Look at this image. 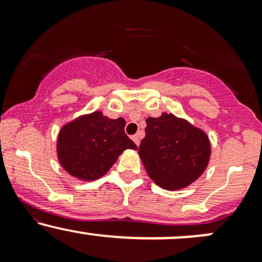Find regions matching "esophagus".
Returning a JSON list of instances; mask_svg holds the SVG:
<instances>
[{
	"label": "esophagus",
	"instance_id": "34e87169",
	"mask_svg": "<svg viewBox=\"0 0 262 262\" xmlns=\"http://www.w3.org/2000/svg\"><path fill=\"white\" fill-rule=\"evenodd\" d=\"M132 139H133L134 143L137 144L138 146H139V144H140V134H139V133L135 134V135H133V137H132Z\"/></svg>",
	"mask_w": 262,
	"mask_h": 262
}]
</instances>
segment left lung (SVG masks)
I'll return each mask as SVG.
<instances>
[{"label":"left lung","mask_w":262,"mask_h":262,"mask_svg":"<svg viewBox=\"0 0 262 262\" xmlns=\"http://www.w3.org/2000/svg\"><path fill=\"white\" fill-rule=\"evenodd\" d=\"M138 154L156 185L175 191L187 187L204 172L210 141L202 129L186 119L162 113L146 119L145 138Z\"/></svg>","instance_id":"8db88e82"}]
</instances>
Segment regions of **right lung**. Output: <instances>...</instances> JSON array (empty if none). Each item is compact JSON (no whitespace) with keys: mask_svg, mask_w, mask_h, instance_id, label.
<instances>
[{"mask_svg":"<svg viewBox=\"0 0 262 262\" xmlns=\"http://www.w3.org/2000/svg\"><path fill=\"white\" fill-rule=\"evenodd\" d=\"M124 127L123 118L111 119L98 111L66 123L56 143L60 165L81 181L106 175L124 150L138 149Z\"/></svg>","mask_w":262,"mask_h":262,"instance_id":"1","label":"right lung"}]
</instances>
